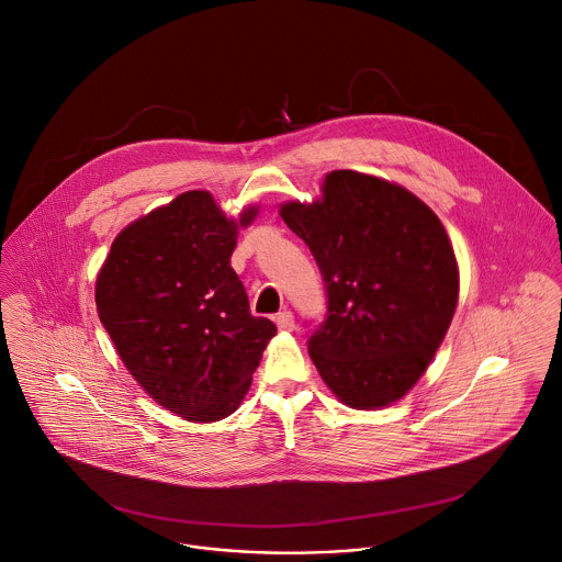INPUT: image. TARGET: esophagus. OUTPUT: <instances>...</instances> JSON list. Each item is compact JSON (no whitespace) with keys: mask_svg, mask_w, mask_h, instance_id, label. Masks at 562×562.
Masks as SVG:
<instances>
[{"mask_svg":"<svg viewBox=\"0 0 562 562\" xmlns=\"http://www.w3.org/2000/svg\"><path fill=\"white\" fill-rule=\"evenodd\" d=\"M276 324H278V328L280 330H293L295 328V317H293V313L291 311H280L278 315H276Z\"/></svg>","mask_w":562,"mask_h":562,"instance_id":"34e87169","label":"esophagus"}]
</instances>
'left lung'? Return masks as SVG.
<instances>
[{"instance_id": "1", "label": "left lung", "mask_w": 562, "mask_h": 562, "mask_svg": "<svg viewBox=\"0 0 562 562\" xmlns=\"http://www.w3.org/2000/svg\"><path fill=\"white\" fill-rule=\"evenodd\" d=\"M322 192L313 205L280 210L326 286L308 355L341 403L385 407L414 387L449 330L456 254L440 218L396 183L335 170Z\"/></svg>"}]
</instances>
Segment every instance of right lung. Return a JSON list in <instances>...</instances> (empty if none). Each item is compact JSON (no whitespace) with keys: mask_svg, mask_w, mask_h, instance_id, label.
Listing matches in <instances>:
<instances>
[{"mask_svg":"<svg viewBox=\"0 0 562 562\" xmlns=\"http://www.w3.org/2000/svg\"><path fill=\"white\" fill-rule=\"evenodd\" d=\"M254 216L249 207L238 223ZM238 223L210 192H183L131 223L95 280L98 317L133 379L192 423L236 412L276 335L229 265Z\"/></svg>","mask_w":562,"mask_h":562,"instance_id":"right-lung-1","label":"right lung"}]
</instances>
